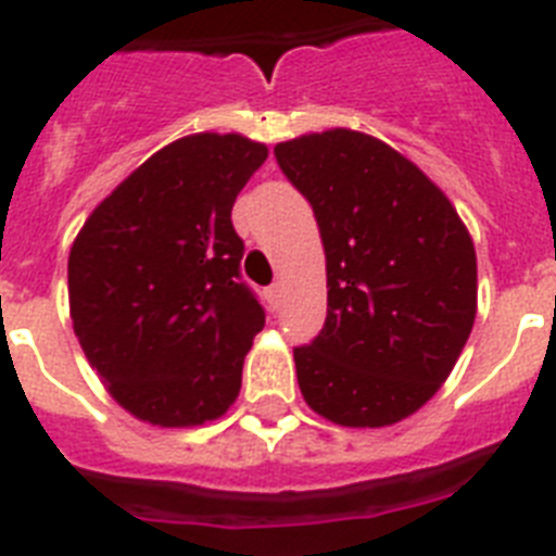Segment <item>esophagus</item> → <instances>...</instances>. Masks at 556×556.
<instances>
[{
	"label": "esophagus",
	"instance_id": "1",
	"mask_svg": "<svg viewBox=\"0 0 556 556\" xmlns=\"http://www.w3.org/2000/svg\"><path fill=\"white\" fill-rule=\"evenodd\" d=\"M267 298H269V306L278 308V303H281V283H273V287L267 289Z\"/></svg>",
	"mask_w": 556,
	"mask_h": 556
}]
</instances>
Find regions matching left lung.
I'll return each mask as SVG.
<instances>
[{
    "label": "left lung",
    "mask_w": 556,
    "mask_h": 556,
    "mask_svg": "<svg viewBox=\"0 0 556 556\" xmlns=\"http://www.w3.org/2000/svg\"><path fill=\"white\" fill-rule=\"evenodd\" d=\"M326 250V326L294 348L306 404L339 426L409 417L454 370L476 320V250L424 172L367 132L275 147Z\"/></svg>",
    "instance_id": "8db88e82"
}]
</instances>
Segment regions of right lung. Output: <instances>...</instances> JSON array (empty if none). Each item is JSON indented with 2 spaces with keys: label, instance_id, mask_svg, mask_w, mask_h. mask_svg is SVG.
I'll return each instance as SVG.
<instances>
[{
  "label": "right lung",
  "instance_id": "obj_1",
  "mask_svg": "<svg viewBox=\"0 0 556 556\" xmlns=\"http://www.w3.org/2000/svg\"><path fill=\"white\" fill-rule=\"evenodd\" d=\"M267 161L239 132L172 141L91 211L68 253L80 348L130 415L200 426L228 412L264 308L242 281L236 194Z\"/></svg>",
  "mask_w": 556,
  "mask_h": 556
}]
</instances>
